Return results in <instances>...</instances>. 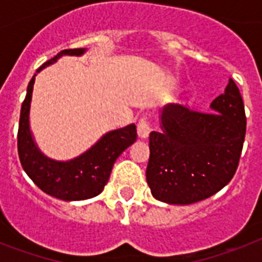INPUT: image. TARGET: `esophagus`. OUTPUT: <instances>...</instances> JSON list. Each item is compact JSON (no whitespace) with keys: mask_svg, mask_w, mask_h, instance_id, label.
I'll return each instance as SVG.
<instances>
[{"mask_svg":"<svg viewBox=\"0 0 262 262\" xmlns=\"http://www.w3.org/2000/svg\"><path fill=\"white\" fill-rule=\"evenodd\" d=\"M149 132H151V122H149V118L144 115L137 122V135L141 139H147L149 136Z\"/></svg>","mask_w":262,"mask_h":262,"instance_id":"1","label":"esophagus"}]
</instances>
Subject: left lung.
Here are the masks:
<instances>
[{"mask_svg": "<svg viewBox=\"0 0 262 262\" xmlns=\"http://www.w3.org/2000/svg\"><path fill=\"white\" fill-rule=\"evenodd\" d=\"M211 107L215 111L182 104L162 110V130L149 135L145 174L155 199L179 205L197 203L232 179L246 135L244 100L234 80Z\"/></svg>", "mask_w": 262, "mask_h": 262, "instance_id": "8db88e82", "label": "left lung"}]
</instances>
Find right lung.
I'll return each instance as SVG.
<instances>
[{
	"mask_svg": "<svg viewBox=\"0 0 262 262\" xmlns=\"http://www.w3.org/2000/svg\"><path fill=\"white\" fill-rule=\"evenodd\" d=\"M84 49L62 50L49 59L43 68L55 62L61 55H81ZM35 76L31 79L24 102L20 111V122L17 132V151L20 163L24 171L36 186L47 194L63 201H80L92 199L102 193L104 185L110 178L111 168L115 160L129 145L137 139L136 125H129L118 130L108 132L79 158L69 162H55L43 156L35 145L30 132V103L32 96Z\"/></svg>",
	"mask_w": 262,
	"mask_h": 262,
	"instance_id": "obj_1",
	"label": "right lung"
}]
</instances>
